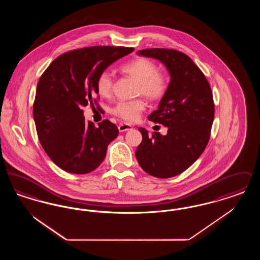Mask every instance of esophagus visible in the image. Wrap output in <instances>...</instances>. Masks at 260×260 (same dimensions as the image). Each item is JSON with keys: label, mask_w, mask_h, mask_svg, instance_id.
Segmentation results:
<instances>
[{"label": "esophagus", "mask_w": 260, "mask_h": 260, "mask_svg": "<svg viewBox=\"0 0 260 260\" xmlns=\"http://www.w3.org/2000/svg\"><path fill=\"white\" fill-rule=\"evenodd\" d=\"M118 128H119V132L123 133V132H126V131H129V129H132V128H133V126H132L131 124H124V123H122V124H119Z\"/></svg>", "instance_id": "obj_1"}]
</instances>
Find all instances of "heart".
<instances>
[{"mask_svg":"<svg viewBox=\"0 0 260 260\" xmlns=\"http://www.w3.org/2000/svg\"><path fill=\"white\" fill-rule=\"evenodd\" d=\"M124 74L137 81L136 94H143L150 100L162 99L170 87V80L165 72L158 70L155 62L147 57H137L126 62L120 67ZM96 89L101 96L107 98L111 94L114 85V76L110 71L103 70L96 78ZM146 108V102L143 99L119 101L113 108L112 113L125 122H135L141 112Z\"/></svg>","mask_w":260,"mask_h":260,"instance_id":"b5f03b06","label":"heart"}]
</instances>
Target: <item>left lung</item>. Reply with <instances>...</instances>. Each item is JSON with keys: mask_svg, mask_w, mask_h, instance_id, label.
I'll return each mask as SVG.
<instances>
[{"mask_svg": "<svg viewBox=\"0 0 260 260\" xmlns=\"http://www.w3.org/2000/svg\"><path fill=\"white\" fill-rule=\"evenodd\" d=\"M138 54L161 60L171 74L168 92L148 119L168 127V134L139 127L142 141L136 157L144 172L159 178L183 173L207 147L214 118L210 83L185 53L171 49H145Z\"/></svg>", "mask_w": 260, "mask_h": 260, "instance_id": "1", "label": "left lung"}]
</instances>
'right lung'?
Segmentation results:
<instances>
[{"label":"right lung","mask_w":260,"mask_h":260,"mask_svg":"<svg viewBox=\"0 0 260 260\" xmlns=\"http://www.w3.org/2000/svg\"><path fill=\"white\" fill-rule=\"evenodd\" d=\"M134 48L94 46L62 53L50 63L37 85L33 116L42 147L57 167L70 173L94 171L104 160L117 125L86 121L83 106L99 105L96 78Z\"/></svg>","instance_id":"obj_1"}]
</instances>
